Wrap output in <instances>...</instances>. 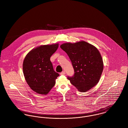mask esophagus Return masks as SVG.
Wrapping results in <instances>:
<instances>
[{"label": "esophagus", "mask_w": 128, "mask_h": 128, "mask_svg": "<svg viewBox=\"0 0 128 128\" xmlns=\"http://www.w3.org/2000/svg\"><path fill=\"white\" fill-rule=\"evenodd\" d=\"M66 74V72H62L61 73H60V75H65Z\"/></svg>", "instance_id": "34e87169"}]
</instances>
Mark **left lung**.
<instances>
[{
	"instance_id": "obj_1",
	"label": "left lung",
	"mask_w": 128,
	"mask_h": 128,
	"mask_svg": "<svg viewBox=\"0 0 128 128\" xmlns=\"http://www.w3.org/2000/svg\"><path fill=\"white\" fill-rule=\"evenodd\" d=\"M68 56L74 70L72 77H68L79 91L90 90L98 82L104 63L98 49L85 41L65 43L60 46Z\"/></svg>"
}]
</instances>
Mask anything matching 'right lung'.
<instances>
[{
  "label": "right lung",
  "mask_w": 128,
  "mask_h": 128,
  "mask_svg": "<svg viewBox=\"0 0 128 128\" xmlns=\"http://www.w3.org/2000/svg\"><path fill=\"white\" fill-rule=\"evenodd\" d=\"M58 47V43L38 46L32 50L24 60L22 70L26 82L37 94H47L59 76L54 71L50 60Z\"/></svg>",
  "instance_id": "right-lung-1"
}]
</instances>
